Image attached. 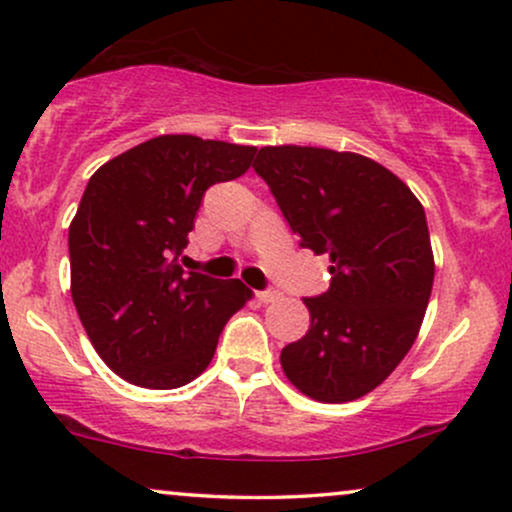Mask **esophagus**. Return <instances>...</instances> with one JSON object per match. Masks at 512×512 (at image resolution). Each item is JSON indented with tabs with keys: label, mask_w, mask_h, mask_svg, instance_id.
Here are the masks:
<instances>
[{
	"label": "esophagus",
	"mask_w": 512,
	"mask_h": 512,
	"mask_svg": "<svg viewBox=\"0 0 512 512\" xmlns=\"http://www.w3.org/2000/svg\"><path fill=\"white\" fill-rule=\"evenodd\" d=\"M256 299L261 301V304H270V301L280 299V292H275V289H268V292H256Z\"/></svg>",
	"instance_id": "obj_1"
}]
</instances>
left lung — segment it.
<instances>
[{
  "mask_svg": "<svg viewBox=\"0 0 512 512\" xmlns=\"http://www.w3.org/2000/svg\"><path fill=\"white\" fill-rule=\"evenodd\" d=\"M254 170L301 246L330 256V289L304 299L311 327L280 353L315 401L361 399L387 380L418 337L434 282L425 208L368 156L263 147Z\"/></svg>",
  "mask_w": 512,
  "mask_h": 512,
  "instance_id": "left-lung-1",
  "label": "left lung"
}]
</instances>
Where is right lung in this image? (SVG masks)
<instances>
[{
    "mask_svg": "<svg viewBox=\"0 0 512 512\" xmlns=\"http://www.w3.org/2000/svg\"><path fill=\"white\" fill-rule=\"evenodd\" d=\"M256 147L161 135L106 161L68 227L71 294L109 368L137 387L175 389L208 368L227 320L251 299L242 280L187 273L204 192L244 175Z\"/></svg>",
    "mask_w": 512,
    "mask_h": 512,
    "instance_id": "obj_1",
    "label": "right lung"
}]
</instances>
